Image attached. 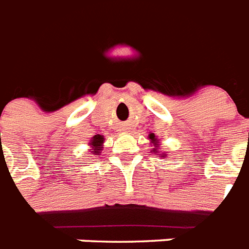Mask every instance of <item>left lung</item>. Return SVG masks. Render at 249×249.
<instances>
[{
  "label": "left lung",
  "instance_id": "obj_1",
  "mask_svg": "<svg viewBox=\"0 0 249 249\" xmlns=\"http://www.w3.org/2000/svg\"><path fill=\"white\" fill-rule=\"evenodd\" d=\"M150 139H151V141H154V142L157 141V139H155V136H153V135H150ZM154 151H158V150H157V149H154Z\"/></svg>",
  "mask_w": 249,
  "mask_h": 249
}]
</instances>
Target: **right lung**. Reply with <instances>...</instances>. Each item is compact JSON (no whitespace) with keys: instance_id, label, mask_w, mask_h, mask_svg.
I'll use <instances>...</instances> for the list:
<instances>
[{"instance_id":"add662e5","label":"right lung","mask_w":249,"mask_h":249,"mask_svg":"<svg viewBox=\"0 0 249 249\" xmlns=\"http://www.w3.org/2000/svg\"><path fill=\"white\" fill-rule=\"evenodd\" d=\"M90 142H91V146L94 147V151H91V153L98 155L100 150H102V143L104 142V137H103L102 135H95V136L92 137V140Z\"/></svg>"}]
</instances>
